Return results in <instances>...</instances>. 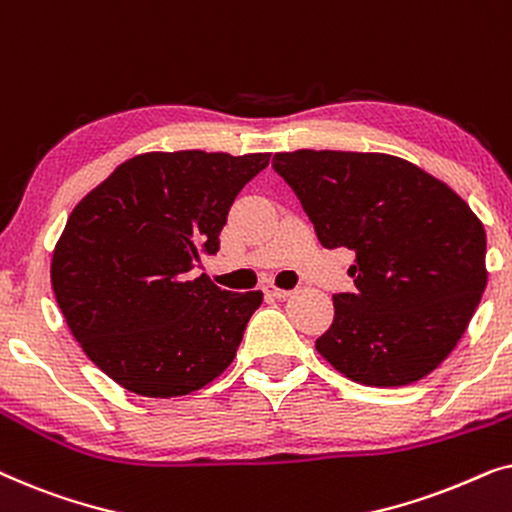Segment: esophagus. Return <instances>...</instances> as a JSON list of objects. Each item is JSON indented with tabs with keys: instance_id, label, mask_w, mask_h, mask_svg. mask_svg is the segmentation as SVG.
Listing matches in <instances>:
<instances>
[{
	"instance_id": "esophagus-1",
	"label": "esophagus",
	"mask_w": 512,
	"mask_h": 512,
	"mask_svg": "<svg viewBox=\"0 0 512 512\" xmlns=\"http://www.w3.org/2000/svg\"><path fill=\"white\" fill-rule=\"evenodd\" d=\"M265 296H270V298H289L291 296V291H286V289H277V286H272V284H268L265 286Z\"/></svg>"
}]
</instances>
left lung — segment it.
<instances>
[{
	"label": "left lung",
	"instance_id": "obj_1",
	"mask_svg": "<svg viewBox=\"0 0 512 512\" xmlns=\"http://www.w3.org/2000/svg\"><path fill=\"white\" fill-rule=\"evenodd\" d=\"M326 249L356 254L317 352L349 380L403 387L447 359L487 286L485 228L431 174L387 153H275Z\"/></svg>",
	"mask_w": 512,
	"mask_h": 512
}]
</instances>
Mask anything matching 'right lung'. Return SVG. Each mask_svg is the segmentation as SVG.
<instances>
[{"label":"right lung","instance_id":"1","mask_svg":"<svg viewBox=\"0 0 512 512\" xmlns=\"http://www.w3.org/2000/svg\"><path fill=\"white\" fill-rule=\"evenodd\" d=\"M270 153H144L118 165L67 219L51 284L76 342L132 394L184 396L235 359L261 291L193 277L219 251L237 193Z\"/></svg>","mask_w":512,"mask_h":512}]
</instances>
